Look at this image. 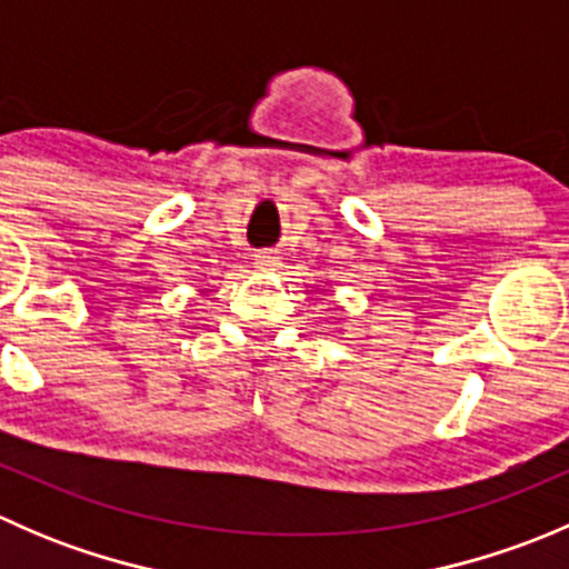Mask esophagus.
Here are the masks:
<instances>
[{
	"instance_id": "34e87169",
	"label": "esophagus",
	"mask_w": 569,
	"mask_h": 569,
	"mask_svg": "<svg viewBox=\"0 0 569 569\" xmlns=\"http://www.w3.org/2000/svg\"><path fill=\"white\" fill-rule=\"evenodd\" d=\"M252 261H256V267L261 269V272H274V269H278L280 256L274 250H261V252H256V258H252Z\"/></svg>"
}]
</instances>
